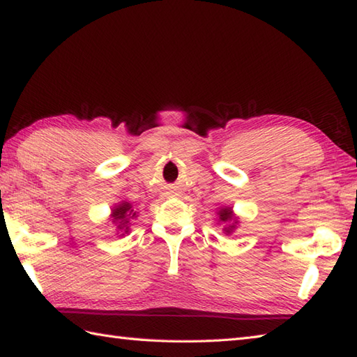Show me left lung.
Segmentation results:
<instances>
[{"mask_svg":"<svg viewBox=\"0 0 357 357\" xmlns=\"http://www.w3.org/2000/svg\"><path fill=\"white\" fill-rule=\"evenodd\" d=\"M218 216H219V221L224 222V233L225 234H230L234 230H236V225H238V218L234 216L233 210L230 207H222L221 210L218 211Z\"/></svg>","mask_w":357,"mask_h":357,"instance_id":"8db88e82","label":"left lung"}]
</instances>
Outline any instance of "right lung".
<instances>
[{"label": "right lung", "mask_w": 357, "mask_h": 357, "mask_svg": "<svg viewBox=\"0 0 357 357\" xmlns=\"http://www.w3.org/2000/svg\"><path fill=\"white\" fill-rule=\"evenodd\" d=\"M133 218H136V211L133 210L130 202L123 201L112 210V222L116 225V230L123 231L121 236H124V233H128V230H130L128 229V222Z\"/></svg>", "instance_id": "add662e5"}]
</instances>
